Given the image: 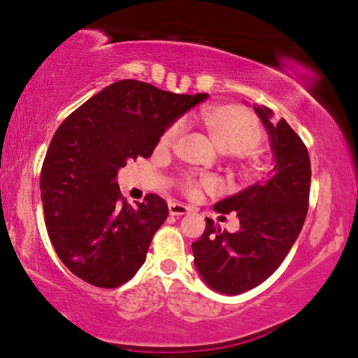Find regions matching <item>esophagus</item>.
<instances>
[{"mask_svg": "<svg viewBox=\"0 0 358 358\" xmlns=\"http://www.w3.org/2000/svg\"><path fill=\"white\" fill-rule=\"evenodd\" d=\"M191 207H187V205H183V203H171L169 205V213H171L172 216H183V215H187L191 213Z\"/></svg>", "mask_w": 358, "mask_h": 358, "instance_id": "esophagus-1", "label": "esophagus"}]
</instances>
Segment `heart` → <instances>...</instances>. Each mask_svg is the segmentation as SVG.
Masks as SVG:
<instances>
[{"mask_svg": "<svg viewBox=\"0 0 358 358\" xmlns=\"http://www.w3.org/2000/svg\"><path fill=\"white\" fill-rule=\"evenodd\" d=\"M202 124L211 137V141L224 153H235L243 156L250 153L260 143L262 129L259 121L251 112L240 106H217L202 115ZM183 132V123L177 121L169 126L161 137L162 147H172ZM215 180L210 177L187 178L185 189L189 196H196L201 189H213Z\"/></svg>", "mask_w": 358, "mask_h": 358, "instance_id": "obj_1", "label": "heart"}]
</instances>
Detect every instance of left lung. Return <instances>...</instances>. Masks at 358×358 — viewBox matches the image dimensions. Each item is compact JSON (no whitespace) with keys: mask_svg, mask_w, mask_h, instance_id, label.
<instances>
[{"mask_svg":"<svg viewBox=\"0 0 358 358\" xmlns=\"http://www.w3.org/2000/svg\"><path fill=\"white\" fill-rule=\"evenodd\" d=\"M273 151L268 177L215 205L237 213L240 230L229 234L205 217L203 235L192 243L194 264L216 292L238 295L259 286L286 259L305 222L310 202L311 162L301 138L273 112L254 106Z\"/></svg>","mask_w":358,"mask_h":358,"instance_id":"8db88e82","label":"left lung"}]
</instances>
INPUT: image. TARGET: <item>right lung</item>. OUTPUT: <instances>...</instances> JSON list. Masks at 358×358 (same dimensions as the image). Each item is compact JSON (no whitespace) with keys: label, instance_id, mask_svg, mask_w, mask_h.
Segmentation results:
<instances>
[{"label":"right lung","instance_id":"obj_1","mask_svg":"<svg viewBox=\"0 0 358 358\" xmlns=\"http://www.w3.org/2000/svg\"><path fill=\"white\" fill-rule=\"evenodd\" d=\"M207 98L128 78L108 85L59 124L42 164L41 197L48 237L77 278L113 289L143 265L169 207L156 194L137 207L126 203L115 181L118 169L150 157L169 126Z\"/></svg>","mask_w":358,"mask_h":358}]
</instances>
